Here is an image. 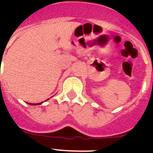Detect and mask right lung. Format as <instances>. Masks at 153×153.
I'll return each mask as SVG.
<instances>
[{
	"label": "right lung",
	"mask_w": 153,
	"mask_h": 153,
	"mask_svg": "<svg viewBox=\"0 0 153 153\" xmlns=\"http://www.w3.org/2000/svg\"><path fill=\"white\" fill-rule=\"evenodd\" d=\"M49 100V99H47V100ZM47 100H46V101H47ZM27 103L30 104V105H34V106H36V105H40V104L43 103V102H40V103H30V102H27Z\"/></svg>",
	"instance_id": "1"
}]
</instances>
